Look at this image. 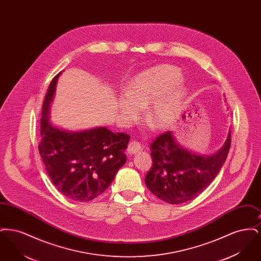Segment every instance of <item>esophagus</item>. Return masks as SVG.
Returning a JSON list of instances; mask_svg holds the SVG:
<instances>
[{
  "mask_svg": "<svg viewBox=\"0 0 261 261\" xmlns=\"http://www.w3.org/2000/svg\"><path fill=\"white\" fill-rule=\"evenodd\" d=\"M140 149H142L141 144L139 142H137V141H131L129 143V145H128L127 151H128V153L132 154V153H136L137 151H139Z\"/></svg>",
  "mask_w": 261,
  "mask_h": 261,
  "instance_id": "34e87169",
  "label": "esophagus"
}]
</instances>
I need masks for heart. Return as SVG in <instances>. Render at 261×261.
I'll list each match as a JSON object with an SVG mask.
<instances>
[{"label":"heart","mask_w":261,"mask_h":261,"mask_svg":"<svg viewBox=\"0 0 261 261\" xmlns=\"http://www.w3.org/2000/svg\"><path fill=\"white\" fill-rule=\"evenodd\" d=\"M180 73L172 66H162L136 77L126 90V97L117 102V111L121 116L131 119L135 111L131 102L145 108L161 97L169 88L179 81ZM185 97L183 88H175L165 97L155 100L148 110L146 119L154 129L166 127L174 119Z\"/></svg>","instance_id":"heart-1"}]
</instances>
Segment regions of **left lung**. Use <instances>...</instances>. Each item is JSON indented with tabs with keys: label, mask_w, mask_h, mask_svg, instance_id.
I'll return each mask as SVG.
<instances>
[{
	"label": "left lung",
	"mask_w": 261,
	"mask_h": 261,
	"mask_svg": "<svg viewBox=\"0 0 261 261\" xmlns=\"http://www.w3.org/2000/svg\"><path fill=\"white\" fill-rule=\"evenodd\" d=\"M231 146V132L222 149L210 156L190 152L166 131L149 145L152 166L145 182L159 199L179 204L195 199L213 181L223 166Z\"/></svg>",
	"instance_id": "left-lung-1"
}]
</instances>
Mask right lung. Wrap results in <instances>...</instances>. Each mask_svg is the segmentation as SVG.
<instances>
[{
    "label": "right lung",
    "instance_id": "right-lung-1",
    "mask_svg": "<svg viewBox=\"0 0 261 261\" xmlns=\"http://www.w3.org/2000/svg\"><path fill=\"white\" fill-rule=\"evenodd\" d=\"M60 74L53 78L43 102L38 149L54 186L68 199L89 201L110 187L124 165L130 136L105 127L71 133L50 124V105Z\"/></svg>",
    "mask_w": 261,
    "mask_h": 261
}]
</instances>
